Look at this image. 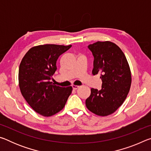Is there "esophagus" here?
Masks as SVG:
<instances>
[{"instance_id":"esophagus-1","label":"esophagus","mask_w":151,"mask_h":151,"mask_svg":"<svg viewBox=\"0 0 151 151\" xmlns=\"http://www.w3.org/2000/svg\"><path fill=\"white\" fill-rule=\"evenodd\" d=\"M72 87H73V88L74 89V90H76V89H77L78 88H79V86L73 85H72Z\"/></svg>"}]
</instances>
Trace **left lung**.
I'll return each instance as SVG.
<instances>
[{"mask_svg": "<svg viewBox=\"0 0 151 151\" xmlns=\"http://www.w3.org/2000/svg\"><path fill=\"white\" fill-rule=\"evenodd\" d=\"M88 48L94 57L93 75L99 74L101 90L91 88L86 106L91 112L105 116L115 112L126 99L131 85V73L122 50L110 41H98Z\"/></svg>", "mask_w": 151, "mask_h": 151, "instance_id": "obj_1", "label": "left lung"}]
</instances>
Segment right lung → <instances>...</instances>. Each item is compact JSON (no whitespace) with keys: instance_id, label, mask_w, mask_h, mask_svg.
<instances>
[{"instance_id":"obj_1","label":"right lung","mask_w":151,"mask_h":151,"mask_svg":"<svg viewBox=\"0 0 151 151\" xmlns=\"http://www.w3.org/2000/svg\"><path fill=\"white\" fill-rule=\"evenodd\" d=\"M72 45H44L32 47L19 66V84L25 100L35 112L50 116L60 111L72 93V86L60 87L50 80L57 70V60Z\"/></svg>"}]
</instances>
